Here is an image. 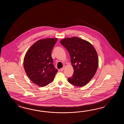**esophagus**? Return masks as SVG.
<instances>
[{
  "label": "esophagus",
  "instance_id": "obj_1",
  "mask_svg": "<svg viewBox=\"0 0 124 124\" xmlns=\"http://www.w3.org/2000/svg\"><path fill=\"white\" fill-rule=\"evenodd\" d=\"M65 67H66V66H64L63 67V68H62L60 69V71H62L63 70H64L65 69Z\"/></svg>",
  "mask_w": 124,
  "mask_h": 124
}]
</instances>
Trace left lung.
<instances>
[{
  "label": "left lung",
  "instance_id": "obj_1",
  "mask_svg": "<svg viewBox=\"0 0 124 124\" xmlns=\"http://www.w3.org/2000/svg\"><path fill=\"white\" fill-rule=\"evenodd\" d=\"M60 43L68 50L74 69L69 82L79 87L86 85L98 69V58L95 48L90 42L77 37L64 39Z\"/></svg>",
  "mask_w": 124,
  "mask_h": 124
}]
</instances>
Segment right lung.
I'll return each mask as SVG.
<instances>
[{"label":"right lung","instance_id":"add662e5","mask_svg":"<svg viewBox=\"0 0 124 124\" xmlns=\"http://www.w3.org/2000/svg\"><path fill=\"white\" fill-rule=\"evenodd\" d=\"M57 38L38 40L27 50L23 60L26 74L34 83L44 87L53 82L58 70L53 64L51 50Z\"/></svg>","mask_w":124,"mask_h":124}]
</instances>
